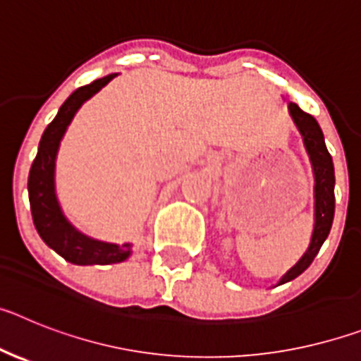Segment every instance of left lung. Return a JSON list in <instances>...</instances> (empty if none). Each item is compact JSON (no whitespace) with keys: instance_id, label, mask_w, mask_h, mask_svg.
Segmentation results:
<instances>
[{"instance_id":"8db88e82","label":"left lung","mask_w":361,"mask_h":361,"mask_svg":"<svg viewBox=\"0 0 361 361\" xmlns=\"http://www.w3.org/2000/svg\"><path fill=\"white\" fill-rule=\"evenodd\" d=\"M289 111H291L300 133L304 137V145L312 162V173H314V229H312L309 250L296 262V266H293L282 276L280 283L296 279L311 266V262L320 251L322 244L329 235L334 219V166L329 149L325 146L320 124L317 123V119L311 114L302 110L296 103H289Z\"/></svg>"}]
</instances>
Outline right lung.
Masks as SVG:
<instances>
[{"instance_id":"add662e5","label":"right lung","mask_w":361,"mask_h":361,"mask_svg":"<svg viewBox=\"0 0 361 361\" xmlns=\"http://www.w3.org/2000/svg\"><path fill=\"white\" fill-rule=\"evenodd\" d=\"M114 78H116V73L81 86L66 99L52 123L44 130L39 148H37V155L32 162L30 173H28V200H30L32 220H34L39 237L57 255H61L65 260L78 264V266H92V264L104 266V264L123 262L130 257V250H132V244H106V242L92 240L75 231L68 224V220L63 216L56 199V191H54L56 153L66 126L86 99L97 94Z\"/></svg>"}]
</instances>
